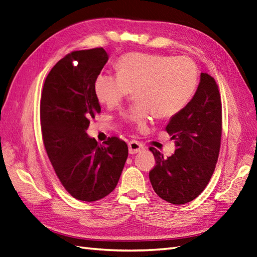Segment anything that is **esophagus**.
Returning a JSON list of instances; mask_svg holds the SVG:
<instances>
[{
    "label": "esophagus",
    "instance_id": "34e87169",
    "mask_svg": "<svg viewBox=\"0 0 257 257\" xmlns=\"http://www.w3.org/2000/svg\"><path fill=\"white\" fill-rule=\"evenodd\" d=\"M128 149H129L130 154H136V153H139V152H141V151H143L144 146L142 143L138 142V141H130L128 143Z\"/></svg>",
    "mask_w": 257,
    "mask_h": 257
}]
</instances>
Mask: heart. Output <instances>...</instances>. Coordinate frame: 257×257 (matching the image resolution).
I'll list each match as a JSON object with an SVG mask.
<instances>
[{"label": "heart", "mask_w": 257, "mask_h": 257, "mask_svg": "<svg viewBox=\"0 0 257 257\" xmlns=\"http://www.w3.org/2000/svg\"><path fill=\"white\" fill-rule=\"evenodd\" d=\"M117 74L102 72L95 79L97 100L115 107L135 90L139 103L122 111L127 122L146 124L151 114L168 118L192 100L199 83L196 64L187 56L128 53L116 63Z\"/></svg>", "instance_id": "b5f03b06"}]
</instances>
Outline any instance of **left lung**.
<instances>
[{
    "label": "left lung",
    "instance_id": "8db88e82",
    "mask_svg": "<svg viewBox=\"0 0 257 257\" xmlns=\"http://www.w3.org/2000/svg\"><path fill=\"white\" fill-rule=\"evenodd\" d=\"M166 131L176 142L167 157L154 148L150 151L156 166L150 181L161 199L180 205L199 196L209 182L218 160L221 138V101L215 79L201 72L192 100L170 118Z\"/></svg>",
    "mask_w": 257,
    "mask_h": 257
}]
</instances>
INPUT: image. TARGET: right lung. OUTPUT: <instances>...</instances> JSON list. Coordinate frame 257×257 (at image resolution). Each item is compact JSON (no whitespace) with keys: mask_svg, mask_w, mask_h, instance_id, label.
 <instances>
[{"mask_svg":"<svg viewBox=\"0 0 257 257\" xmlns=\"http://www.w3.org/2000/svg\"><path fill=\"white\" fill-rule=\"evenodd\" d=\"M108 54L103 48L76 51L51 69L43 85L40 118L43 143L64 188L75 199L93 202L116 188L128 157L126 142L90 138L91 118L101 113L94 82Z\"/></svg>","mask_w":257,"mask_h":257,"instance_id":"obj_1","label":"right lung"}]
</instances>
